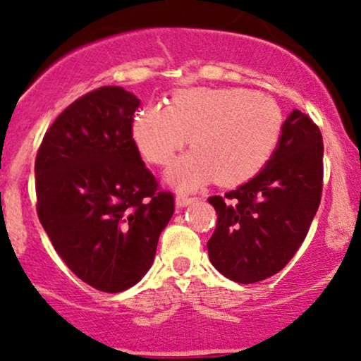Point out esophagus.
Segmentation results:
<instances>
[{"instance_id": "esophagus-1", "label": "esophagus", "mask_w": 361, "mask_h": 361, "mask_svg": "<svg viewBox=\"0 0 361 361\" xmlns=\"http://www.w3.org/2000/svg\"><path fill=\"white\" fill-rule=\"evenodd\" d=\"M195 196H186V195H178L176 196V204L178 207H188L190 203L195 202Z\"/></svg>"}]
</instances>
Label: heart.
I'll return each instance as SVG.
<instances>
[{
	"label": "heart",
	"mask_w": 361,
	"mask_h": 361,
	"mask_svg": "<svg viewBox=\"0 0 361 361\" xmlns=\"http://www.w3.org/2000/svg\"><path fill=\"white\" fill-rule=\"evenodd\" d=\"M283 111L275 99L243 88H188L168 106L152 104L138 113L133 138L148 161L165 166L188 143L195 149L170 168L181 190L216 178L238 185L253 178L273 157L283 133Z\"/></svg>",
	"instance_id": "heart-1"
}]
</instances>
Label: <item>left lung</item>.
I'll return each instance as SVG.
<instances>
[{
  "mask_svg": "<svg viewBox=\"0 0 361 361\" xmlns=\"http://www.w3.org/2000/svg\"><path fill=\"white\" fill-rule=\"evenodd\" d=\"M322 190V131L308 115L293 109L263 170L225 196L208 198L218 214L207 245L209 262L243 285L273 276L302 246Z\"/></svg>",
  "mask_w": 361,
  "mask_h": 361,
  "instance_id": "obj_1",
  "label": "left lung"
}]
</instances>
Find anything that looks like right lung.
Returning a JSON list of instances; mask_svg holds the SVG:
<instances>
[{
	"label": "right lung",
	"mask_w": 361,
	"mask_h": 361,
	"mask_svg": "<svg viewBox=\"0 0 361 361\" xmlns=\"http://www.w3.org/2000/svg\"><path fill=\"white\" fill-rule=\"evenodd\" d=\"M138 106L121 86L90 91L53 121L35 161L41 225L66 267L104 293L147 275L175 212L133 140Z\"/></svg>",
	"instance_id": "obj_1"
}]
</instances>
